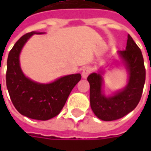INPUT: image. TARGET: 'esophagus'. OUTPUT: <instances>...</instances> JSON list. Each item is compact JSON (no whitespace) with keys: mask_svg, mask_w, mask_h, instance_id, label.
<instances>
[{"mask_svg":"<svg viewBox=\"0 0 151 151\" xmlns=\"http://www.w3.org/2000/svg\"><path fill=\"white\" fill-rule=\"evenodd\" d=\"M91 72V68L90 66H86L82 69V77L83 78H86Z\"/></svg>","mask_w":151,"mask_h":151,"instance_id":"1","label":"esophagus"}]
</instances>
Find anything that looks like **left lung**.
<instances>
[{
	"label": "left lung",
	"mask_w": 151,
	"mask_h": 151,
	"mask_svg": "<svg viewBox=\"0 0 151 151\" xmlns=\"http://www.w3.org/2000/svg\"><path fill=\"white\" fill-rule=\"evenodd\" d=\"M119 55L129 75L128 85L123 90L112 96H106L101 91L103 80L101 74L91 73L87 77L90 83L91 107L96 117L103 121L117 120L133 111L140 101L145 82L142 53L129 34L126 50L119 51Z\"/></svg>",
	"instance_id": "left-lung-1"
}]
</instances>
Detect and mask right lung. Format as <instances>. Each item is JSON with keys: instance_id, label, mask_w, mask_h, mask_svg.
I'll return each instance as SVG.
<instances>
[{"instance_id": "obj_1", "label": "right lung", "mask_w": 151, "mask_h": 151, "mask_svg": "<svg viewBox=\"0 0 151 151\" xmlns=\"http://www.w3.org/2000/svg\"><path fill=\"white\" fill-rule=\"evenodd\" d=\"M34 33L43 32L26 33L11 50L7 59L6 80L9 95L16 109L29 119L44 121L60 113L81 76V74L69 75L50 84H40L26 77L21 70L19 55L24 44Z\"/></svg>"}]
</instances>
